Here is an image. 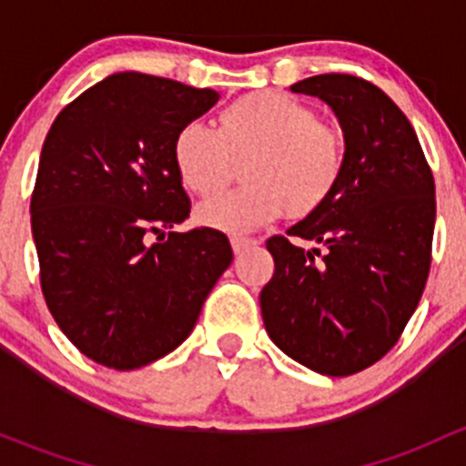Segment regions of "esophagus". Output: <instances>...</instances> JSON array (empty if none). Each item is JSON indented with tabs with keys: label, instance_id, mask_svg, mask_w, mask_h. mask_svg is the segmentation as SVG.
I'll use <instances>...</instances> for the list:
<instances>
[{
	"label": "esophagus",
	"instance_id": "1",
	"mask_svg": "<svg viewBox=\"0 0 466 466\" xmlns=\"http://www.w3.org/2000/svg\"><path fill=\"white\" fill-rule=\"evenodd\" d=\"M229 243H232V250H234V255H241L243 250H246V248H250V246H255V238H246V237H232L229 238Z\"/></svg>",
	"mask_w": 466,
	"mask_h": 466
}]
</instances>
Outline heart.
I'll return each instance as SVG.
<instances>
[{
	"label": "heart",
	"mask_w": 466,
	"mask_h": 466,
	"mask_svg": "<svg viewBox=\"0 0 466 466\" xmlns=\"http://www.w3.org/2000/svg\"><path fill=\"white\" fill-rule=\"evenodd\" d=\"M234 157H250L248 185L209 196L196 207L203 228L241 234L279 218L286 209L309 214L336 189L345 167V142L298 98L261 92L232 103L220 115V130L205 119L180 128L173 164L182 185L209 194L223 185Z\"/></svg>",
	"instance_id": "obj_1"
}]
</instances>
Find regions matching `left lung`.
I'll list each match as a JSON object with an SVG mask.
<instances>
[{
	"instance_id": "8db88e82",
	"label": "left lung",
	"mask_w": 466,
	"mask_h": 466,
	"mask_svg": "<svg viewBox=\"0 0 466 466\" xmlns=\"http://www.w3.org/2000/svg\"><path fill=\"white\" fill-rule=\"evenodd\" d=\"M327 103L345 167L318 209L268 238L275 275L263 286L270 340L304 368L350 377L383 359L424 293L435 229V182L397 103L350 74L290 86ZM293 238L312 243L304 251Z\"/></svg>"
}]
</instances>
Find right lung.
I'll return each instance as SVG.
<instances>
[{
	"mask_svg": "<svg viewBox=\"0 0 466 466\" xmlns=\"http://www.w3.org/2000/svg\"><path fill=\"white\" fill-rule=\"evenodd\" d=\"M218 98L168 78L112 74L46 133L31 198L42 293L94 363L137 370L180 347L232 263L225 234L173 232L191 209L173 142Z\"/></svg>",
	"mask_w": 466,
	"mask_h": 466,
	"instance_id": "add662e5",
	"label": "right lung"
}]
</instances>
